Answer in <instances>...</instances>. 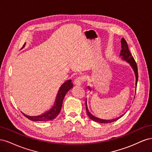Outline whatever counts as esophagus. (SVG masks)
<instances>
[{
  "mask_svg": "<svg viewBox=\"0 0 152 152\" xmlns=\"http://www.w3.org/2000/svg\"><path fill=\"white\" fill-rule=\"evenodd\" d=\"M84 82V78L82 77H79L76 78L74 80V84L77 86H80Z\"/></svg>",
  "mask_w": 152,
  "mask_h": 152,
  "instance_id": "1",
  "label": "esophagus"
}]
</instances>
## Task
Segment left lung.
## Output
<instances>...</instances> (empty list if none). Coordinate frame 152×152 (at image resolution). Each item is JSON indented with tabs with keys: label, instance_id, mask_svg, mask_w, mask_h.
Wrapping results in <instances>:
<instances>
[{
	"label": "left lung",
	"instance_id": "8db88e82",
	"mask_svg": "<svg viewBox=\"0 0 152 152\" xmlns=\"http://www.w3.org/2000/svg\"><path fill=\"white\" fill-rule=\"evenodd\" d=\"M121 48L122 49L121 50V54L120 56L122 57V59L124 61H126L127 63H129L130 64V65L131 66V67L132 68L133 70H134V74H135V77H136V82H135V86H136V89H135V92L136 91V86H137V80H138V72H137V65L136 63L134 60V58L132 56V54H131L129 50V48H128V45L126 42V40L124 39V38H122L121 39ZM88 88L89 90L91 89V87L89 86ZM135 97V96H134ZM86 112H87V114L88 117H89V118H91V120H93V121H95L96 122H99V123H103V124H108V123H111L113 122L114 121H117L118 119H119L120 118H121L124 115H121V117H118L116 118H113V119H111V120H103V119H101L99 118L98 117H96L95 116H94L93 115H92L88 110V107H87V101L86 102Z\"/></svg>",
	"mask_w": 152,
	"mask_h": 152
}]
</instances>
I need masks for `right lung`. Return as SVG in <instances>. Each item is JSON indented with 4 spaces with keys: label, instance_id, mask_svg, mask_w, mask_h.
<instances>
[{
    "label": "right lung",
    "instance_id": "obj_1",
    "mask_svg": "<svg viewBox=\"0 0 152 152\" xmlns=\"http://www.w3.org/2000/svg\"><path fill=\"white\" fill-rule=\"evenodd\" d=\"M72 87L73 84L72 82V80H68L65 83H63L58 91L54 106L49 111L44 113V114L40 115L39 116H28L23 113V114L26 118H28L32 121H49L54 120L58 115L59 112H60V110L62 107L63 101L66 94Z\"/></svg>",
    "mask_w": 152,
    "mask_h": 152
}]
</instances>
